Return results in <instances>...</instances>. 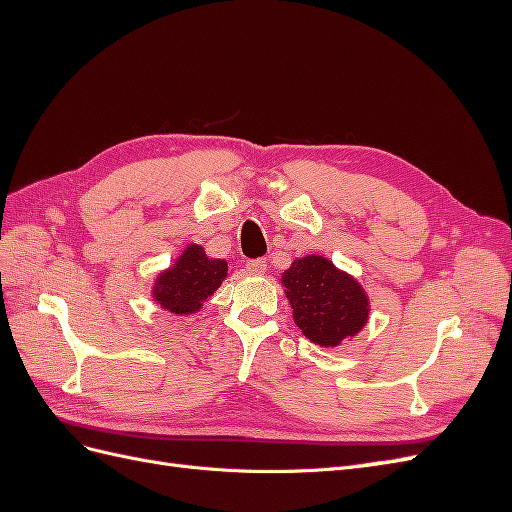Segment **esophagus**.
<instances>
[{
  "instance_id": "esophagus-1",
  "label": "esophagus",
  "mask_w": 512,
  "mask_h": 512,
  "mask_svg": "<svg viewBox=\"0 0 512 512\" xmlns=\"http://www.w3.org/2000/svg\"><path fill=\"white\" fill-rule=\"evenodd\" d=\"M247 269H250V273L254 275H262L267 271V258H254L247 262Z\"/></svg>"
}]
</instances>
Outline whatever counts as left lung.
Returning <instances> with one entry per match:
<instances>
[{"label": "left lung", "mask_w": 512, "mask_h": 512, "mask_svg": "<svg viewBox=\"0 0 512 512\" xmlns=\"http://www.w3.org/2000/svg\"><path fill=\"white\" fill-rule=\"evenodd\" d=\"M294 322L320 346H337L359 333L367 320V297L352 277L329 260L307 256L284 273Z\"/></svg>", "instance_id": "left-lung-1"}]
</instances>
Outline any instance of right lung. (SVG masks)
<instances>
[{"instance_id":"add662e5","label":"right lung","mask_w":512,"mask_h":512,"mask_svg":"<svg viewBox=\"0 0 512 512\" xmlns=\"http://www.w3.org/2000/svg\"><path fill=\"white\" fill-rule=\"evenodd\" d=\"M226 260L207 258L203 247L190 245L179 258L177 267L160 275L156 299L175 314H192L203 301L218 290L226 277Z\"/></svg>"}]
</instances>
